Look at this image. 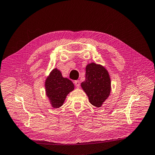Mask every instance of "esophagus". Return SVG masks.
<instances>
[{
    "label": "esophagus",
    "mask_w": 155,
    "mask_h": 155,
    "mask_svg": "<svg viewBox=\"0 0 155 155\" xmlns=\"http://www.w3.org/2000/svg\"><path fill=\"white\" fill-rule=\"evenodd\" d=\"M75 86H76L77 88H79V86H80V81H75L74 82Z\"/></svg>",
    "instance_id": "esophagus-1"
}]
</instances>
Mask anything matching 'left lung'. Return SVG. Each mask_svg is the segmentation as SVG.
Returning <instances> with one entry per match:
<instances>
[{"instance_id":"8db88e82","label":"left lung","mask_w":155,"mask_h":155,"mask_svg":"<svg viewBox=\"0 0 155 155\" xmlns=\"http://www.w3.org/2000/svg\"><path fill=\"white\" fill-rule=\"evenodd\" d=\"M81 86L90 104L100 107L110 92V79L107 71L101 65L94 63L87 65L86 79L81 83Z\"/></svg>"}]
</instances>
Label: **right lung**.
Returning a JSON list of instances; mask_svg holds the SVG:
<instances>
[{
	"mask_svg": "<svg viewBox=\"0 0 155 155\" xmlns=\"http://www.w3.org/2000/svg\"><path fill=\"white\" fill-rule=\"evenodd\" d=\"M72 81L63 78L60 71L54 69L45 82L46 94L54 108H59L63 104L68 94L74 90Z\"/></svg>",
	"mask_w": 155,
	"mask_h": 155,
	"instance_id": "right-lung-1",
	"label": "right lung"
}]
</instances>
